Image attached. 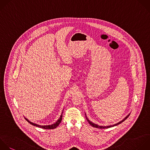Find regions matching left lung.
Listing matches in <instances>:
<instances>
[{
  "instance_id": "1",
  "label": "left lung",
  "mask_w": 150,
  "mask_h": 150,
  "mask_svg": "<svg viewBox=\"0 0 150 150\" xmlns=\"http://www.w3.org/2000/svg\"><path fill=\"white\" fill-rule=\"evenodd\" d=\"M129 115H129H128L124 120H122V121H121L120 122H118V123H117V124H114V125H108V126H100V125H98L97 124H94V123H93V122H91L87 118H86V119H87V121L88 122V123L91 125V126H93V127H96V128H110V127H114V126H115V125H118L119 124H120V123H121V122H122L124 121H125L128 117V116Z\"/></svg>"
}]
</instances>
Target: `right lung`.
Instances as JSON below:
<instances>
[{"instance_id": "right-lung-1", "label": "right lung", "mask_w": 150, "mask_h": 150, "mask_svg": "<svg viewBox=\"0 0 150 150\" xmlns=\"http://www.w3.org/2000/svg\"><path fill=\"white\" fill-rule=\"evenodd\" d=\"M63 114V112H62ZM62 116L63 115L62 114L60 118L57 121V122L56 123H54V124H52V125H38V124H34L30 121H29L28 119H26L25 118V119L28 121V122H29L30 124H31L32 125H34V126H36V127H40V128H43V129H54V128H56L59 125V124L61 122V121L62 120Z\"/></svg>"}]
</instances>
